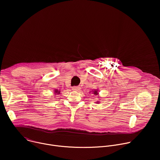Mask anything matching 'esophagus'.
<instances>
[{
    "mask_svg": "<svg viewBox=\"0 0 160 160\" xmlns=\"http://www.w3.org/2000/svg\"><path fill=\"white\" fill-rule=\"evenodd\" d=\"M72 89L73 90H80V87L79 86H74L72 87Z\"/></svg>",
    "mask_w": 160,
    "mask_h": 160,
    "instance_id": "34e87169",
    "label": "esophagus"
}]
</instances>
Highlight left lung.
I'll return each instance as SVG.
<instances>
[{
	"instance_id": "8db88e82",
	"label": "left lung",
	"mask_w": 160,
	"mask_h": 160,
	"mask_svg": "<svg viewBox=\"0 0 160 160\" xmlns=\"http://www.w3.org/2000/svg\"><path fill=\"white\" fill-rule=\"evenodd\" d=\"M94 94L95 95H98V91H97V90H95L94 92Z\"/></svg>"
}]
</instances>
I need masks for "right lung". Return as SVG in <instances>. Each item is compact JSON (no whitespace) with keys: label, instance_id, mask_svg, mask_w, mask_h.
Wrapping results in <instances>:
<instances>
[{"label":"right lung","instance_id":"right-lung-1","mask_svg":"<svg viewBox=\"0 0 160 160\" xmlns=\"http://www.w3.org/2000/svg\"><path fill=\"white\" fill-rule=\"evenodd\" d=\"M55 92H56V93H57V94H59V92H59V91H58V90H55Z\"/></svg>","mask_w":160,"mask_h":160}]
</instances>
